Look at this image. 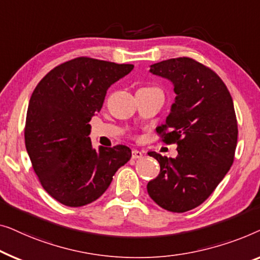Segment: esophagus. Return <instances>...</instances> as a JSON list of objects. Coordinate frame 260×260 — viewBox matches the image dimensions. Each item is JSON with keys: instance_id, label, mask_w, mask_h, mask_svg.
Segmentation results:
<instances>
[{"instance_id": "1", "label": "esophagus", "mask_w": 260, "mask_h": 260, "mask_svg": "<svg viewBox=\"0 0 260 260\" xmlns=\"http://www.w3.org/2000/svg\"><path fill=\"white\" fill-rule=\"evenodd\" d=\"M141 156H142V153L140 151H138V149H133V151H132V158L133 159H139L141 158Z\"/></svg>"}]
</instances>
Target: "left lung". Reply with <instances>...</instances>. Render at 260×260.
<instances>
[{"mask_svg": "<svg viewBox=\"0 0 260 260\" xmlns=\"http://www.w3.org/2000/svg\"><path fill=\"white\" fill-rule=\"evenodd\" d=\"M149 72L174 86L175 102L156 133L165 144L178 145V155L148 153L160 173L147 192L160 207L182 213L202 205L232 166L238 139L235 106L217 73L191 57L158 62Z\"/></svg>", "mask_w": 260, "mask_h": 260, "instance_id": "obj_1", "label": "left lung"}]
</instances>
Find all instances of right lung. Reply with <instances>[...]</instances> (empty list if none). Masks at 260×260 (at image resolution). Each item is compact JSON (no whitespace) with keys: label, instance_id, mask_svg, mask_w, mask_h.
Here are the masks:
<instances>
[{"label":"right lung","instance_id":"add662e5","mask_svg":"<svg viewBox=\"0 0 260 260\" xmlns=\"http://www.w3.org/2000/svg\"><path fill=\"white\" fill-rule=\"evenodd\" d=\"M133 64L81 56L53 68L29 101L25 148L42 187L58 203L85 206L104 194L132 156L129 147H92L89 121L111 85Z\"/></svg>","mask_w":260,"mask_h":260}]
</instances>
